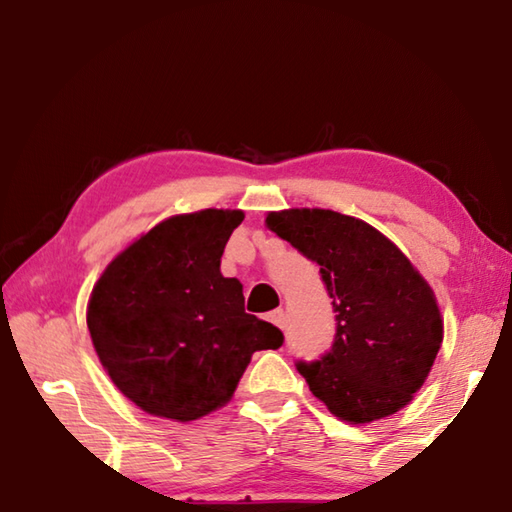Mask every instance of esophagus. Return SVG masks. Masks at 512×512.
<instances>
[{"label": "esophagus", "instance_id": "34e87169", "mask_svg": "<svg viewBox=\"0 0 512 512\" xmlns=\"http://www.w3.org/2000/svg\"><path fill=\"white\" fill-rule=\"evenodd\" d=\"M266 319H268L270 324H275L277 328H282V330H284V310H282V308L270 310V313L266 315Z\"/></svg>", "mask_w": 512, "mask_h": 512}]
</instances>
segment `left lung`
<instances>
[{
    "label": "left lung",
    "instance_id": "1",
    "mask_svg": "<svg viewBox=\"0 0 512 512\" xmlns=\"http://www.w3.org/2000/svg\"><path fill=\"white\" fill-rule=\"evenodd\" d=\"M268 228L310 262L333 299L335 339L299 375L335 417L368 424L422 388L444 337L433 288L377 228L324 208L268 213Z\"/></svg>",
    "mask_w": 512,
    "mask_h": 512
}]
</instances>
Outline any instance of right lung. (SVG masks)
<instances>
[{
    "label": "right lung",
    "mask_w": 512,
    "mask_h": 512,
    "mask_svg": "<svg viewBox=\"0 0 512 512\" xmlns=\"http://www.w3.org/2000/svg\"><path fill=\"white\" fill-rule=\"evenodd\" d=\"M242 210H199L150 228L108 264L86 324L113 384L148 415L193 422L233 397L255 350L284 335L244 310L219 273Z\"/></svg>",
    "instance_id": "obj_1"
}]
</instances>
